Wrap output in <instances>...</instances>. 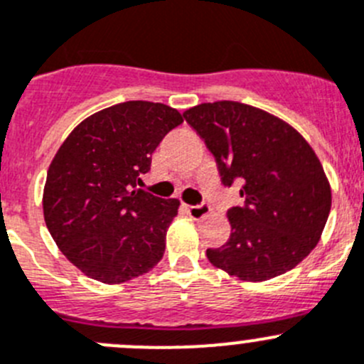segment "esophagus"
Listing matches in <instances>:
<instances>
[{"instance_id":"34e87169","label":"esophagus","mask_w":364,"mask_h":364,"mask_svg":"<svg viewBox=\"0 0 364 364\" xmlns=\"http://www.w3.org/2000/svg\"><path fill=\"white\" fill-rule=\"evenodd\" d=\"M186 210H188L190 218L192 219H201L205 218V215H208V212H210V206L208 205H186Z\"/></svg>"}]
</instances>
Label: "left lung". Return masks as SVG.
<instances>
[{
    "mask_svg": "<svg viewBox=\"0 0 364 364\" xmlns=\"http://www.w3.org/2000/svg\"><path fill=\"white\" fill-rule=\"evenodd\" d=\"M183 117L215 158L223 185H243L245 205L227 212L230 239L208 248V261L243 281L297 267L319 243L332 206L312 146L283 119L237 101L201 103Z\"/></svg>",
    "mask_w": 364,
    "mask_h": 364,
    "instance_id": "obj_1",
    "label": "left lung"
}]
</instances>
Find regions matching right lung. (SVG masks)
Masks as SVG:
<instances>
[{"label":"right lung","instance_id":"1","mask_svg":"<svg viewBox=\"0 0 364 364\" xmlns=\"http://www.w3.org/2000/svg\"><path fill=\"white\" fill-rule=\"evenodd\" d=\"M181 123L172 107L125 101L81 121L55 152L43 190L45 223L85 276L125 283L161 261L179 201L137 185L154 150Z\"/></svg>","mask_w":364,"mask_h":364}]
</instances>
